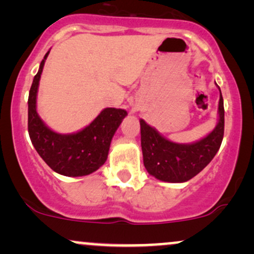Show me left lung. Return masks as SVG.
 I'll return each instance as SVG.
<instances>
[{
	"instance_id": "1",
	"label": "left lung",
	"mask_w": 254,
	"mask_h": 254,
	"mask_svg": "<svg viewBox=\"0 0 254 254\" xmlns=\"http://www.w3.org/2000/svg\"><path fill=\"white\" fill-rule=\"evenodd\" d=\"M139 124L143 164L148 173L162 182H188L208 166L222 143L224 107L221 90L216 127L208 136L194 143L182 144L168 141L143 119L139 121Z\"/></svg>"
}]
</instances>
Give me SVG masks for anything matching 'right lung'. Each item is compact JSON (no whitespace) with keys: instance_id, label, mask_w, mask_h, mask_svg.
I'll return each mask as SVG.
<instances>
[{"instance_id":"right-lung-1","label":"right lung","mask_w":254,"mask_h":254,"mask_svg":"<svg viewBox=\"0 0 254 254\" xmlns=\"http://www.w3.org/2000/svg\"><path fill=\"white\" fill-rule=\"evenodd\" d=\"M46 52L33 78L28 95V133L32 144L46 165L66 177L88 176L107 160L116 130L127 115L122 109L107 107L84 129L74 133H58L48 127L37 112V93Z\"/></svg>"}]
</instances>
